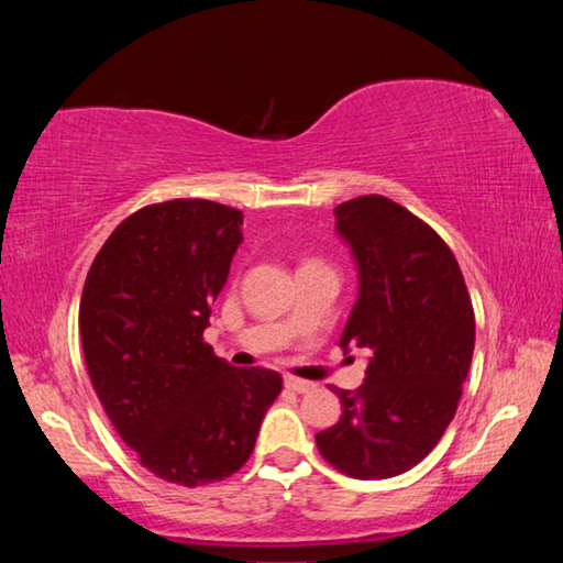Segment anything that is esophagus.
<instances>
[{
  "label": "esophagus",
  "instance_id": "34e87169",
  "mask_svg": "<svg viewBox=\"0 0 563 563\" xmlns=\"http://www.w3.org/2000/svg\"><path fill=\"white\" fill-rule=\"evenodd\" d=\"M285 387L292 389V393H298V395H305V393H310V389H316V385L308 383V379H300V377H285Z\"/></svg>",
  "mask_w": 563,
  "mask_h": 563
}]
</instances>
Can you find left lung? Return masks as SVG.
<instances>
[{"label": "left lung", "mask_w": 563, "mask_h": 563, "mask_svg": "<svg viewBox=\"0 0 563 563\" xmlns=\"http://www.w3.org/2000/svg\"><path fill=\"white\" fill-rule=\"evenodd\" d=\"M360 295L340 347L373 352L365 383L338 389L342 417L316 434L322 460L355 479L412 470L442 440L474 352V308L454 253L434 228L385 196L335 208Z\"/></svg>", "instance_id": "left-lung-1"}]
</instances>
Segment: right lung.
Listing matches in <instances>:
<instances>
[{"instance_id": "add662e5", "label": "right lung", "mask_w": 563, "mask_h": 563, "mask_svg": "<svg viewBox=\"0 0 563 563\" xmlns=\"http://www.w3.org/2000/svg\"><path fill=\"white\" fill-rule=\"evenodd\" d=\"M243 213L206 198L151 203L93 258L79 330L91 385L113 430L158 479L203 487L253 454L283 377L233 367L203 340Z\"/></svg>"}]
</instances>
